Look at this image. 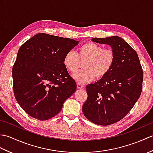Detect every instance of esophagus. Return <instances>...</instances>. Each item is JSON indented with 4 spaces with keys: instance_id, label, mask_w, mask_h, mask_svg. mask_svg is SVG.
<instances>
[{
    "instance_id": "1",
    "label": "esophagus",
    "mask_w": 153,
    "mask_h": 153,
    "mask_svg": "<svg viewBox=\"0 0 153 153\" xmlns=\"http://www.w3.org/2000/svg\"><path fill=\"white\" fill-rule=\"evenodd\" d=\"M77 89H83L84 88V86L82 85V84L77 83Z\"/></svg>"
}]
</instances>
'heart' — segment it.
I'll use <instances>...</instances> for the list:
<instances>
[{
    "label": "heart",
    "mask_w": 153,
    "mask_h": 153,
    "mask_svg": "<svg viewBox=\"0 0 153 153\" xmlns=\"http://www.w3.org/2000/svg\"><path fill=\"white\" fill-rule=\"evenodd\" d=\"M116 54L110 48H104L93 42H87L77 48L76 54L69 51L64 55L63 64L71 73L79 68L80 62L83 70L73 75L74 79L79 84L91 82L94 79H101L108 74L114 64Z\"/></svg>",
    "instance_id": "obj_1"
}]
</instances>
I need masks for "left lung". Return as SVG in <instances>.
Instances as JSON below:
<instances>
[{
	"instance_id": "8db88e82",
	"label": "left lung",
	"mask_w": 153,
	"mask_h": 153,
	"mask_svg": "<svg viewBox=\"0 0 153 153\" xmlns=\"http://www.w3.org/2000/svg\"><path fill=\"white\" fill-rule=\"evenodd\" d=\"M91 40L110 45L115 52L116 60L105 77L87 85V99L82 110L89 121L108 126L124 118L137 101L143 89V72L136 51L121 37Z\"/></svg>"
}]
</instances>
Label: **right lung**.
Returning a JSON list of instances; mask_svg holds the SVG:
<instances>
[{
	"label": "right lung",
	"mask_w": 153,
	"mask_h": 153,
	"mask_svg": "<svg viewBox=\"0 0 153 153\" xmlns=\"http://www.w3.org/2000/svg\"><path fill=\"white\" fill-rule=\"evenodd\" d=\"M79 41L38 33L19 48L12 68L15 98L27 114L47 120L59 113L76 91L75 80L63 64L68 52Z\"/></svg>",
	"instance_id": "obj_1"
}]
</instances>
